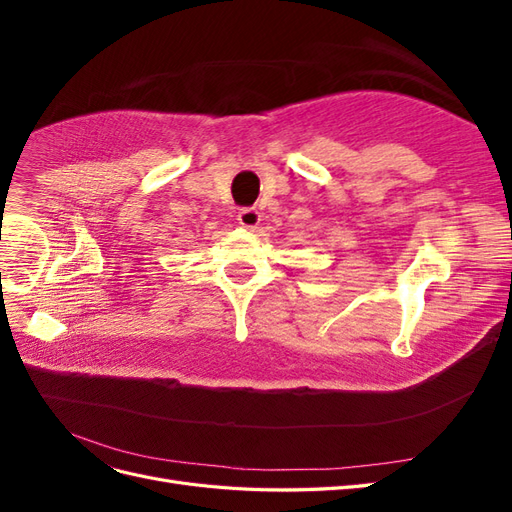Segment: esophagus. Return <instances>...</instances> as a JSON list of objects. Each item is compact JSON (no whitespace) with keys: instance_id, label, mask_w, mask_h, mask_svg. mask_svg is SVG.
<instances>
[{"instance_id":"1","label":"esophagus","mask_w":512,"mask_h":512,"mask_svg":"<svg viewBox=\"0 0 512 512\" xmlns=\"http://www.w3.org/2000/svg\"><path fill=\"white\" fill-rule=\"evenodd\" d=\"M237 220H239V224H241L243 228H256V226L260 224V213H258V209H254V207H245V209L239 211Z\"/></svg>"}]
</instances>
